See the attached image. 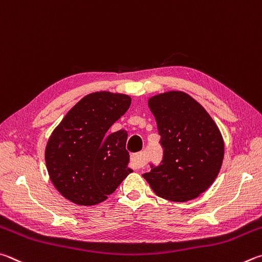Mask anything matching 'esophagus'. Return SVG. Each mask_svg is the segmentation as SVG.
I'll return each instance as SVG.
<instances>
[{"instance_id": "1", "label": "esophagus", "mask_w": 262, "mask_h": 262, "mask_svg": "<svg viewBox=\"0 0 262 262\" xmlns=\"http://www.w3.org/2000/svg\"><path fill=\"white\" fill-rule=\"evenodd\" d=\"M146 163V158L144 153H136L131 155V164L134 169H139L144 167Z\"/></svg>"}]
</instances>
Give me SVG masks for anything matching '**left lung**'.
Returning <instances> with one entry per match:
<instances>
[{
	"label": "left lung",
	"mask_w": 262,
	"mask_h": 262,
	"mask_svg": "<svg viewBox=\"0 0 262 262\" xmlns=\"http://www.w3.org/2000/svg\"><path fill=\"white\" fill-rule=\"evenodd\" d=\"M163 159L143 173L155 194L171 201L194 199L213 184L222 166L224 143L203 105L184 92L152 96Z\"/></svg>",
	"instance_id": "left-lung-1"
}]
</instances>
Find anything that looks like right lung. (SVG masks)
<instances>
[{
  "label": "right lung",
  "instance_id": "1",
  "mask_svg": "<svg viewBox=\"0 0 262 262\" xmlns=\"http://www.w3.org/2000/svg\"><path fill=\"white\" fill-rule=\"evenodd\" d=\"M130 104L125 94L91 93L53 131L46 146V166L64 198L82 206L100 204L132 172L125 149L127 132H108Z\"/></svg>",
  "mask_w": 262,
  "mask_h": 262
}]
</instances>
